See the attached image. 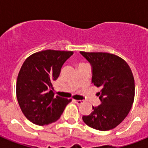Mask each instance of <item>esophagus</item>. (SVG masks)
<instances>
[{
    "mask_svg": "<svg viewBox=\"0 0 148 148\" xmlns=\"http://www.w3.org/2000/svg\"><path fill=\"white\" fill-rule=\"evenodd\" d=\"M74 101H75V102L78 104H80L83 102V101L82 100H74Z\"/></svg>",
    "mask_w": 148,
    "mask_h": 148,
    "instance_id": "obj_1",
    "label": "esophagus"
}]
</instances>
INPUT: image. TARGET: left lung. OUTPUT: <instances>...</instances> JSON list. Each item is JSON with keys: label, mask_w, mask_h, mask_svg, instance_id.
<instances>
[{"label": "left lung", "mask_w": 148, "mask_h": 148, "mask_svg": "<svg viewBox=\"0 0 148 148\" xmlns=\"http://www.w3.org/2000/svg\"><path fill=\"white\" fill-rule=\"evenodd\" d=\"M81 54L92 66V83L101 90L98 92L101 104L92 106V112L83 116L86 125L98 130H110L126 118L133 105L135 83L126 61L108 53Z\"/></svg>", "instance_id": "left-lung-1"}]
</instances>
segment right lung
I'll list each match as a JSON object with an SVG mask.
<instances>
[{"instance_id": "1", "label": "right lung", "mask_w": 148, "mask_h": 148, "mask_svg": "<svg viewBox=\"0 0 148 148\" xmlns=\"http://www.w3.org/2000/svg\"><path fill=\"white\" fill-rule=\"evenodd\" d=\"M73 51L47 49L29 56L17 78L16 95L26 118L37 125L55 122L71 99L54 96L52 82L58 78Z\"/></svg>"}]
</instances>
